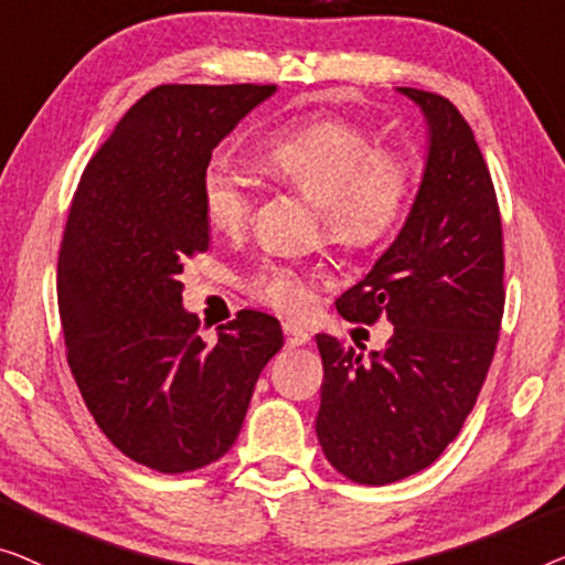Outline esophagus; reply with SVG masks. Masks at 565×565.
<instances>
[{"label": "esophagus", "mask_w": 565, "mask_h": 565, "mask_svg": "<svg viewBox=\"0 0 565 565\" xmlns=\"http://www.w3.org/2000/svg\"><path fill=\"white\" fill-rule=\"evenodd\" d=\"M284 335H286V345L289 348H299L309 343V332L294 322H284Z\"/></svg>", "instance_id": "obj_1"}]
</instances>
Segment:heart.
Segmentation results:
<instances>
[{"instance_id": "b5f03b06", "label": "heart", "mask_w": 565, "mask_h": 565, "mask_svg": "<svg viewBox=\"0 0 565 565\" xmlns=\"http://www.w3.org/2000/svg\"><path fill=\"white\" fill-rule=\"evenodd\" d=\"M258 158L276 179L299 189L320 210L322 233L340 248H373L407 220L417 169L404 150L381 148L363 125L343 117H309L268 132ZM206 225L237 233L253 210L250 181L225 156L206 161L200 179ZM315 276L279 260H264L248 279L260 305L297 312Z\"/></svg>"}]
</instances>
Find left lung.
I'll list each match as a JSON object with an SVG mask.
<instances>
[{
  "label": "left lung",
  "instance_id": "1",
  "mask_svg": "<svg viewBox=\"0 0 565 565\" xmlns=\"http://www.w3.org/2000/svg\"><path fill=\"white\" fill-rule=\"evenodd\" d=\"M430 125L417 200L365 279L335 301L348 322L386 317L394 338L363 361L317 335V438L338 473L365 487L423 471L463 427L487 381L504 315V237L473 130L440 94L402 86Z\"/></svg>",
  "mask_w": 565,
  "mask_h": 565
}]
</instances>
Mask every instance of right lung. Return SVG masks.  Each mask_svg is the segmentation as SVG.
Wrapping results in <instances>:
<instances>
[{"mask_svg": "<svg viewBox=\"0 0 565 565\" xmlns=\"http://www.w3.org/2000/svg\"><path fill=\"white\" fill-rule=\"evenodd\" d=\"M274 84H163L127 109L78 181L58 250V312L92 417L117 450L186 473L233 448L276 317L241 309L204 343L181 307L189 258L210 248L200 179L217 142Z\"/></svg>", "mask_w": 565, "mask_h": 565, "instance_id": "1", "label": "right lung"}]
</instances>
